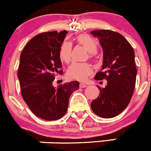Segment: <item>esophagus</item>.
<instances>
[{"instance_id":"34e87169","label":"esophagus","mask_w":151,"mask_h":151,"mask_svg":"<svg viewBox=\"0 0 151 151\" xmlns=\"http://www.w3.org/2000/svg\"><path fill=\"white\" fill-rule=\"evenodd\" d=\"M79 87H81V88H84V87H87V84H83V83H80Z\"/></svg>"}]
</instances>
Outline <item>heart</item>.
Listing matches in <instances>:
<instances>
[{
	"mask_svg": "<svg viewBox=\"0 0 151 151\" xmlns=\"http://www.w3.org/2000/svg\"><path fill=\"white\" fill-rule=\"evenodd\" d=\"M77 42L84 46L90 52V56H93V53L97 51V44L96 41L87 34H81L76 38ZM72 44L69 41H64L59 50V58L61 61L69 63L72 56ZM92 67L87 63L74 62L69 67L67 70V76L69 78L78 81H85L91 74Z\"/></svg>",
	"mask_w": 151,
	"mask_h": 151,
	"instance_id": "1",
	"label": "heart"
}]
</instances>
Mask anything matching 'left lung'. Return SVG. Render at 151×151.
<instances>
[{
    "mask_svg": "<svg viewBox=\"0 0 151 151\" xmlns=\"http://www.w3.org/2000/svg\"><path fill=\"white\" fill-rule=\"evenodd\" d=\"M99 39L103 50L102 69L95 80H107L98 98L91 102L93 113L102 118L119 115L130 103L134 91L137 70L133 48L119 32L108 29L90 32Z\"/></svg>",
    "mask_w": 151,
    "mask_h": 151,
    "instance_id": "obj_1",
    "label": "left lung"
}]
</instances>
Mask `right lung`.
Wrapping results in <instances>:
<instances>
[{"instance_id": "right-lung-1", "label": "right lung", "mask_w": 151, "mask_h": 151, "mask_svg": "<svg viewBox=\"0 0 151 151\" xmlns=\"http://www.w3.org/2000/svg\"><path fill=\"white\" fill-rule=\"evenodd\" d=\"M67 31L42 32L35 35L23 49L18 77L21 95L37 117L54 121L67 113L69 99L79 83L70 81L53 87L55 76L63 73L59 50Z\"/></svg>"}]
</instances>
